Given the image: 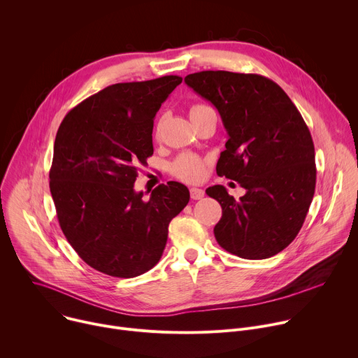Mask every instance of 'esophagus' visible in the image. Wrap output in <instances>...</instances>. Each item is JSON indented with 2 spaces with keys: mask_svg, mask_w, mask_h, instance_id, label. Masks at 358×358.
Instances as JSON below:
<instances>
[{
  "mask_svg": "<svg viewBox=\"0 0 358 358\" xmlns=\"http://www.w3.org/2000/svg\"><path fill=\"white\" fill-rule=\"evenodd\" d=\"M203 189H201V188H195V187H192L191 189H189V195H191V198L192 199H201L202 196H203Z\"/></svg>",
  "mask_w": 358,
  "mask_h": 358,
  "instance_id": "34e87169",
  "label": "esophagus"
}]
</instances>
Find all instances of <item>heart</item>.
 Returning <instances> with one entry per match:
<instances>
[{
    "mask_svg": "<svg viewBox=\"0 0 358 358\" xmlns=\"http://www.w3.org/2000/svg\"><path fill=\"white\" fill-rule=\"evenodd\" d=\"M203 109H208V108L203 106V105H195V106L191 108L189 115H192L195 112H199V110H203ZM159 131H160V124L157 126V134H159ZM171 171L177 178H180L182 181L195 182V181H199L203 177V173H206V166H203V162L199 157L187 152V155H181L173 163Z\"/></svg>",
    "mask_w": 358,
    "mask_h": 358,
    "instance_id": "1",
    "label": "heart"
}]
</instances>
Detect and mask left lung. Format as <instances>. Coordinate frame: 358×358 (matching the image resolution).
Segmentation results:
<instances>
[{
    "instance_id": "1",
    "label": "left lung",
    "mask_w": 358,
    "mask_h": 358,
    "mask_svg": "<svg viewBox=\"0 0 358 358\" xmlns=\"http://www.w3.org/2000/svg\"><path fill=\"white\" fill-rule=\"evenodd\" d=\"M184 82L218 110L228 134L217 174L239 182L235 199L224 185L207 188L222 207L217 242L243 259H266L299 234L316 187L315 145L285 90L255 73L203 71Z\"/></svg>"
}]
</instances>
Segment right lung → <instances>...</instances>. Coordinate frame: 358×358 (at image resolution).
I'll use <instances>...</instances> for the list:
<instances>
[{
    "instance_id": "add662e5",
    "label": "right lung",
    "mask_w": 358,
    "mask_h": 358,
    "mask_svg": "<svg viewBox=\"0 0 358 358\" xmlns=\"http://www.w3.org/2000/svg\"><path fill=\"white\" fill-rule=\"evenodd\" d=\"M182 82L163 76L116 83L87 97L62 120L49 171L58 221L71 246L93 269L134 278L155 266L169 224L189 201L169 181L134 191L138 164L152 155V124L162 103Z\"/></svg>"
}]
</instances>
